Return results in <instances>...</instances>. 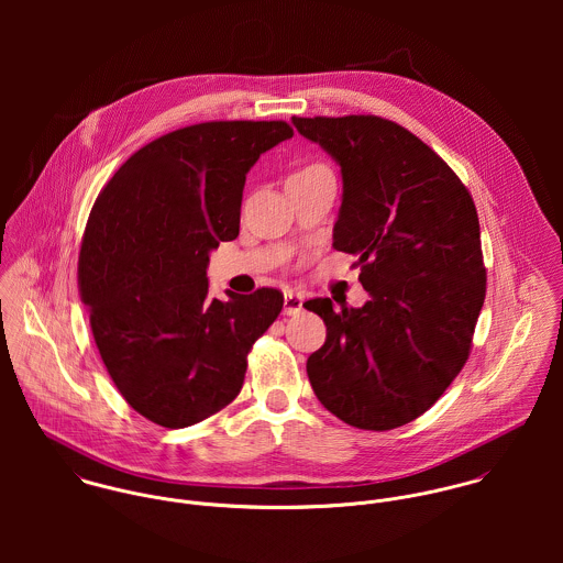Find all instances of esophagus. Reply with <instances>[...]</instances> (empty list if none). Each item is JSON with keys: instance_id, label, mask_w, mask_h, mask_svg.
Here are the masks:
<instances>
[{"instance_id": "esophagus-1", "label": "esophagus", "mask_w": 563, "mask_h": 563, "mask_svg": "<svg viewBox=\"0 0 563 563\" xmlns=\"http://www.w3.org/2000/svg\"><path fill=\"white\" fill-rule=\"evenodd\" d=\"M303 301H306V297L301 292L286 290L284 292V314H288V317L299 314L303 310Z\"/></svg>"}]
</instances>
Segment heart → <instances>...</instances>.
Segmentation results:
<instances>
[{
    "label": "heart",
    "instance_id": "b5f03b06",
    "mask_svg": "<svg viewBox=\"0 0 563 563\" xmlns=\"http://www.w3.org/2000/svg\"><path fill=\"white\" fill-rule=\"evenodd\" d=\"M310 166H322V164H310Z\"/></svg>",
    "mask_w": 563,
    "mask_h": 563
}]
</instances>
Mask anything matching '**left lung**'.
<instances>
[{
	"label": "left lung",
	"mask_w": 563,
	"mask_h": 563,
	"mask_svg": "<svg viewBox=\"0 0 563 563\" xmlns=\"http://www.w3.org/2000/svg\"><path fill=\"white\" fill-rule=\"evenodd\" d=\"M342 170L333 249L353 253L371 301L310 299L327 324L308 357L319 401L342 422L388 431L422 416L464 368L485 299L482 232L457 173L375 114L292 117Z\"/></svg>",
	"instance_id": "1"
}]
</instances>
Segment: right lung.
Listing matches in <instances>:
<instances>
[{
	"label": "right lung",
	"instance_id": "1",
	"mask_svg": "<svg viewBox=\"0 0 563 563\" xmlns=\"http://www.w3.org/2000/svg\"><path fill=\"white\" fill-rule=\"evenodd\" d=\"M286 121H206L141 147L101 188L78 260L110 379L147 420L181 429L241 393L246 355L284 308L277 288L208 295V253L241 232L242 188Z\"/></svg>",
	"mask_w": 563,
	"mask_h": 563
}]
</instances>
